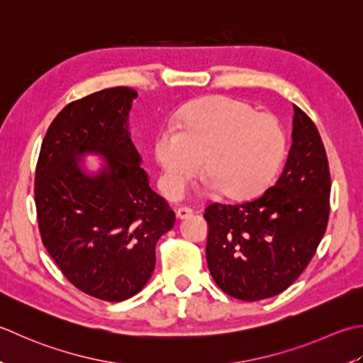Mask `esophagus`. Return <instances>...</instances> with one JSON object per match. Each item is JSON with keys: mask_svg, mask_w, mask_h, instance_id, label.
Segmentation results:
<instances>
[{"mask_svg": "<svg viewBox=\"0 0 363 363\" xmlns=\"http://www.w3.org/2000/svg\"><path fill=\"white\" fill-rule=\"evenodd\" d=\"M175 214L179 219H186V218L192 216V210L188 208V206H182V208L175 210Z\"/></svg>", "mask_w": 363, "mask_h": 363, "instance_id": "esophagus-1", "label": "esophagus"}]
</instances>
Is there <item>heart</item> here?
Masks as SVG:
<instances>
[{"label":"heart","instance_id":"b5f03b06","mask_svg":"<svg viewBox=\"0 0 363 363\" xmlns=\"http://www.w3.org/2000/svg\"><path fill=\"white\" fill-rule=\"evenodd\" d=\"M285 152L286 136L276 116L225 97L191 103L175 130H162L155 140L169 197H179L202 164L206 189H223L228 197L254 196L274 179Z\"/></svg>","mask_w":363,"mask_h":363}]
</instances>
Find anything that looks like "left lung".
<instances>
[{
    "mask_svg": "<svg viewBox=\"0 0 363 363\" xmlns=\"http://www.w3.org/2000/svg\"><path fill=\"white\" fill-rule=\"evenodd\" d=\"M291 147L282 174L260 197L211 203L206 263L218 286L241 301L285 291L316 252L329 219L326 150L310 117L293 105Z\"/></svg>",
    "mask_w": 363,
    "mask_h": 363,
    "instance_id": "left-lung-1",
    "label": "left lung"
}]
</instances>
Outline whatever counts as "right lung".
Instances as JSON below:
<instances>
[{
  "label": "right lung",
  "mask_w": 363,
  "mask_h": 363,
  "mask_svg": "<svg viewBox=\"0 0 363 363\" xmlns=\"http://www.w3.org/2000/svg\"><path fill=\"white\" fill-rule=\"evenodd\" d=\"M136 97L135 89L111 87L69 103L51 122L35 167L43 246L78 290L109 302L143 290L157 241L175 223L130 138ZM86 154L104 158L97 173L85 169Z\"/></svg>",
  "instance_id": "obj_1"
}]
</instances>
